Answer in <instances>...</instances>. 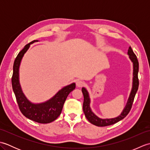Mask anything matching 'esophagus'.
<instances>
[{"label":"esophagus","instance_id":"esophagus-1","mask_svg":"<svg viewBox=\"0 0 150 150\" xmlns=\"http://www.w3.org/2000/svg\"><path fill=\"white\" fill-rule=\"evenodd\" d=\"M84 84V82L82 81H81V80H78L77 81V82H76V85H77V87H82L83 86Z\"/></svg>","mask_w":150,"mask_h":150}]
</instances>
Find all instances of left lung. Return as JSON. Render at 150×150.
Instances as JSON below:
<instances>
[{"label":"left lung","mask_w":150,"mask_h":150,"mask_svg":"<svg viewBox=\"0 0 150 150\" xmlns=\"http://www.w3.org/2000/svg\"><path fill=\"white\" fill-rule=\"evenodd\" d=\"M128 55L129 58L133 62V82H132V88L131 92H130L129 96L128 99V102L124 107L122 113L119 116L115 118H111V119H100L97 117L93 111H91L90 108V98L89 96V93L86 89L85 88H82V92L84 95V103H83V111L85 114V116L88 121L91 124L97 126H106L112 125L115 124L119 121L123 119L126 117L127 115L129 112L131 110L132 104L134 100V98L137 91L139 88V79H138V72H139V62L135 54L133 53L131 47H129L128 50Z\"/></svg>","instance_id":"obj_1"}]
</instances>
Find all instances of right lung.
<instances>
[{"instance_id":"add662e5","label":"right lung","mask_w":150,"mask_h":150,"mask_svg":"<svg viewBox=\"0 0 150 150\" xmlns=\"http://www.w3.org/2000/svg\"><path fill=\"white\" fill-rule=\"evenodd\" d=\"M38 40H35L26 44L16 57L13 64V72L11 79L12 88L16 99L22 113L31 120L41 124L52 122L57 119L62 110V108L67 97L70 92L75 88V83L66 86L44 103H33L25 96L19 82V68L22 57L29 49L31 44Z\"/></svg>"}]
</instances>
